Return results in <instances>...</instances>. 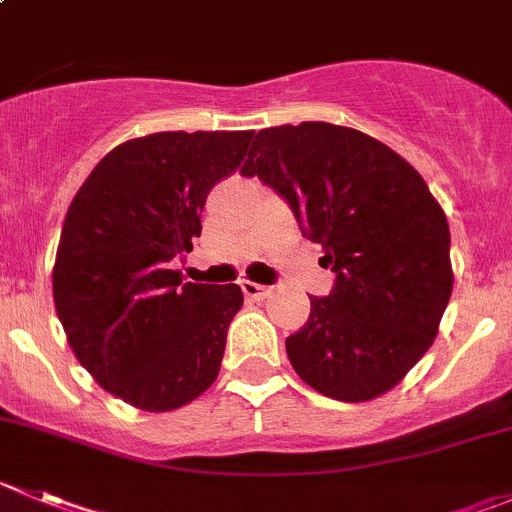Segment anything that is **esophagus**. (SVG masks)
<instances>
[{"label":"esophagus","instance_id":"esophagus-1","mask_svg":"<svg viewBox=\"0 0 512 512\" xmlns=\"http://www.w3.org/2000/svg\"><path fill=\"white\" fill-rule=\"evenodd\" d=\"M242 292H245L247 300H265V297L270 295V287L245 280V282H242Z\"/></svg>","mask_w":512,"mask_h":512}]
</instances>
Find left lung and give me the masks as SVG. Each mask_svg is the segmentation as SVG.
Segmentation results:
<instances>
[{
	"label": "left lung",
	"mask_w": 512,
	"mask_h": 512,
	"mask_svg": "<svg viewBox=\"0 0 512 512\" xmlns=\"http://www.w3.org/2000/svg\"><path fill=\"white\" fill-rule=\"evenodd\" d=\"M242 175L290 202L337 275L285 340L297 375L342 403L393 390L433 345L453 292L448 217L420 172L365 132L300 122L257 132Z\"/></svg>",
	"instance_id": "obj_1"
}]
</instances>
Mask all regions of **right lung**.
<instances>
[{
    "instance_id": "add662e5",
    "label": "right lung",
    "mask_w": 512,
    "mask_h": 512,
    "mask_svg": "<svg viewBox=\"0 0 512 512\" xmlns=\"http://www.w3.org/2000/svg\"><path fill=\"white\" fill-rule=\"evenodd\" d=\"M252 132H155L102 157L69 205L52 295L69 347L114 398L170 413L220 372L237 285L182 282L170 262L200 237L207 195Z\"/></svg>"
}]
</instances>
